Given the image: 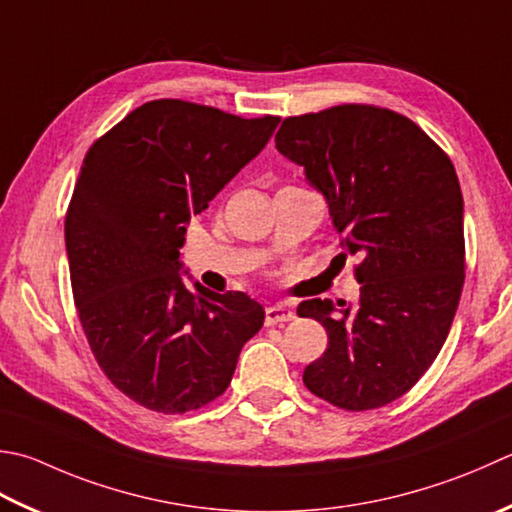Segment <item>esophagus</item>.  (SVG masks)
<instances>
[{
  "label": "esophagus",
  "instance_id": "esophagus-1",
  "mask_svg": "<svg viewBox=\"0 0 512 512\" xmlns=\"http://www.w3.org/2000/svg\"><path fill=\"white\" fill-rule=\"evenodd\" d=\"M293 317H295V313L286 304H270L266 308V324L268 326L279 324V322H290Z\"/></svg>",
  "mask_w": 512,
  "mask_h": 512
}]
</instances>
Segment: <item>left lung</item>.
Segmentation results:
<instances>
[{
	"mask_svg": "<svg viewBox=\"0 0 512 512\" xmlns=\"http://www.w3.org/2000/svg\"><path fill=\"white\" fill-rule=\"evenodd\" d=\"M275 146L322 193L344 250L362 257L357 304L306 299L326 328L304 384L346 410L413 388L442 350L464 286V197L455 166L393 110L346 104L284 119Z\"/></svg>",
	"mask_w": 512,
	"mask_h": 512,
	"instance_id": "left-lung-1",
	"label": "left lung"
}]
</instances>
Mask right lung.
<instances>
[{"label": "right lung", "mask_w": 512, "mask_h": 512, "mask_svg": "<svg viewBox=\"0 0 512 512\" xmlns=\"http://www.w3.org/2000/svg\"><path fill=\"white\" fill-rule=\"evenodd\" d=\"M277 124L157 99L90 146L64 226L70 284L97 364L137 404L175 415L213 402L264 326L246 293H215L193 275L188 287L179 248L190 217Z\"/></svg>", "instance_id": "1"}]
</instances>
